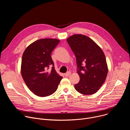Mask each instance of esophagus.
I'll return each instance as SVG.
<instances>
[{"instance_id":"obj_1","label":"esophagus","mask_w":130,"mask_h":130,"mask_svg":"<svg viewBox=\"0 0 130 130\" xmlns=\"http://www.w3.org/2000/svg\"><path fill=\"white\" fill-rule=\"evenodd\" d=\"M70 74H71L70 72V71H68L67 72H66V73L64 74V76H65V77H68L70 75Z\"/></svg>"}]
</instances>
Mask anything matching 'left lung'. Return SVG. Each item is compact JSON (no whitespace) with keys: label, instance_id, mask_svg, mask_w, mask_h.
<instances>
[{"label":"left lung","instance_id":"1","mask_svg":"<svg viewBox=\"0 0 130 130\" xmlns=\"http://www.w3.org/2000/svg\"><path fill=\"white\" fill-rule=\"evenodd\" d=\"M76 58L80 81L76 90L83 95L94 94L105 82L108 72L105 55L101 48L88 36L73 35L67 39Z\"/></svg>","mask_w":130,"mask_h":130}]
</instances>
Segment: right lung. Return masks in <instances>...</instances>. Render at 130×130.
<instances>
[{
	"label": "right lung",
	"instance_id": "add662e5",
	"mask_svg": "<svg viewBox=\"0 0 130 130\" xmlns=\"http://www.w3.org/2000/svg\"><path fill=\"white\" fill-rule=\"evenodd\" d=\"M60 42L58 39H42L31 44L24 52L22 76L29 89L36 96L44 97L53 94L63 78L55 71L51 57ZM50 66L52 69L48 71Z\"/></svg>",
	"mask_w": 130,
	"mask_h": 130
}]
</instances>
